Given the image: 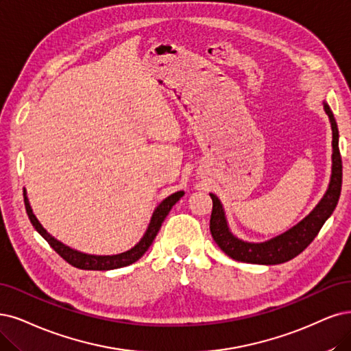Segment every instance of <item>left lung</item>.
Returning <instances> with one entry per match:
<instances>
[{
    "mask_svg": "<svg viewBox=\"0 0 351 351\" xmlns=\"http://www.w3.org/2000/svg\"><path fill=\"white\" fill-rule=\"evenodd\" d=\"M324 110L328 114L331 128H332V173L330 186L326 195L315 206L314 211L306 218H304L300 224H296L289 231L271 239L265 243H247L241 241L230 232L224 210L221 202L214 193H210L213 199V213L210 219V230L214 241L218 244L227 256L239 262L256 263V265H279L291 261L300 253H302L313 240L318 236V232L324 223L335 210L341 193V180H343V163L341 154L339 149V128L330 107L324 102Z\"/></svg>",
    "mask_w": 351,
    "mask_h": 351,
    "instance_id": "8db88e82",
    "label": "left lung"
}]
</instances>
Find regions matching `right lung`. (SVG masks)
<instances>
[{
    "mask_svg": "<svg viewBox=\"0 0 351 351\" xmlns=\"http://www.w3.org/2000/svg\"><path fill=\"white\" fill-rule=\"evenodd\" d=\"M23 195H24V205H25V211H27V215L30 218V221L33 224V227L40 232V236L50 244V247L53 249L63 261H66L69 265L77 267V269H84V270H111V269H119V267H124L132 265L134 262H137L138 258L145 254L149 247L152 245L154 237L158 236V232L162 227V223L165 221L166 215L169 214V211L172 210V206L184 197V191H179L172 193L171 197H167L166 199H163L160 202V205L158 208L154 210L153 217L150 219V224L147 231L145 232V236L143 239L134 245L133 249H130L125 253L121 254H114V256H94V254H85L81 252H76L68 245L62 244L60 241H58L56 239L51 237L49 232L42 227V224L37 221V218L34 217L32 208H30V204L27 197H25V189L23 191Z\"/></svg>",
    "mask_w": 351,
    "mask_h": 351,
    "instance_id": "obj_1",
    "label": "right lung"
}]
</instances>
